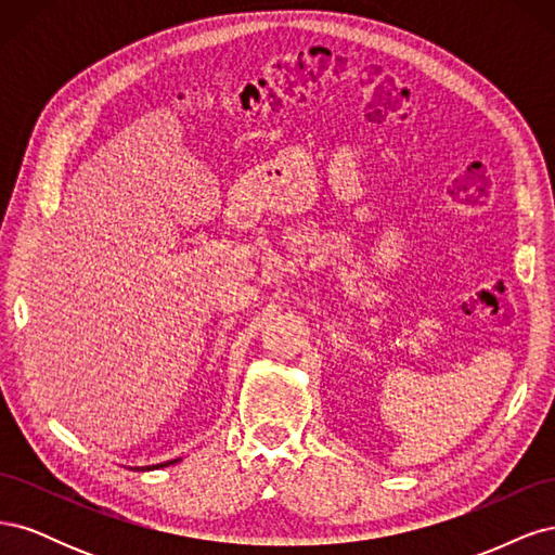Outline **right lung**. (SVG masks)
I'll return each instance as SVG.
<instances>
[{
    "mask_svg": "<svg viewBox=\"0 0 555 555\" xmlns=\"http://www.w3.org/2000/svg\"><path fill=\"white\" fill-rule=\"evenodd\" d=\"M171 463H176V461H171ZM171 463H159L157 467H164V465H171ZM153 467H155V465H153ZM147 469H150V467H147Z\"/></svg>",
    "mask_w": 555,
    "mask_h": 555,
    "instance_id": "obj_1",
    "label": "right lung"
}]
</instances>
